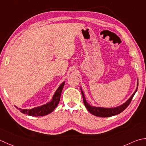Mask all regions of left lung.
<instances>
[{
	"instance_id": "left-lung-1",
	"label": "left lung",
	"mask_w": 146,
	"mask_h": 146,
	"mask_svg": "<svg viewBox=\"0 0 146 146\" xmlns=\"http://www.w3.org/2000/svg\"><path fill=\"white\" fill-rule=\"evenodd\" d=\"M138 85L139 82L137 80V88L135 90V92L133 93L132 96L130 97V98L128 99L127 101L124 102L123 104H121L120 106H116L115 108H103V107H98V106H91L87 102L86 98L85 97V94L83 92L82 88L80 87V90L82 94L83 99H84V103L85 106V107L87 109V110L89 111V112L92 114L93 115H95L96 116L99 117H110L116 115H118L120 113H121L123 111H124L126 108L128 107V106L129 105L131 101L133 98V97L135 95L136 93L137 90L138 88Z\"/></svg>"
}]
</instances>
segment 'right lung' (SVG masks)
<instances>
[{
  "mask_svg": "<svg viewBox=\"0 0 146 146\" xmlns=\"http://www.w3.org/2000/svg\"><path fill=\"white\" fill-rule=\"evenodd\" d=\"M65 82H63L62 84L59 85V87L57 88L56 92H54V95L52 96V99L50 101L47 102L43 105L39 106L35 108H31L30 110H27V109H21V108H19L15 106V107L18 109L22 113L27 114V115L29 116H43L47 115L48 114L52 113L54 110V109L57 107L58 105L60 98H61L62 90L63 89V87L64 85Z\"/></svg>",
  "mask_w": 146,
  "mask_h": 146,
  "instance_id": "right-lung-1",
  "label": "right lung"
}]
</instances>
